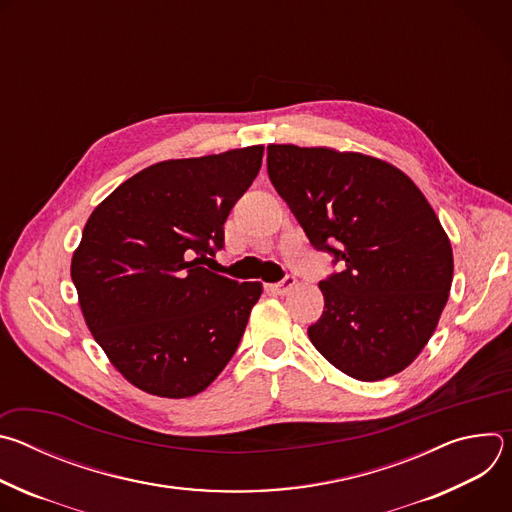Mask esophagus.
Here are the masks:
<instances>
[{
  "label": "esophagus",
  "instance_id": "obj_1",
  "mask_svg": "<svg viewBox=\"0 0 512 512\" xmlns=\"http://www.w3.org/2000/svg\"><path fill=\"white\" fill-rule=\"evenodd\" d=\"M298 285V279L294 277V275H285L279 283H275V285H271V289L275 291L277 296H285L289 289H294Z\"/></svg>",
  "mask_w": 512,
  "mask_h": 512
}]
</instances>
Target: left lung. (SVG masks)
<instances>
[{
  "instance_id": "8db88e82",
  "label": "left lung",
  "mask_w": 512,
  "mask_h": 512,
  "mask_svg": "<svg viewBox=\"0 0 512 512\" xmlns=\"http://www.w3.org/2000/svg\"><path fill=\"white\" fill-rule=\"evenodd\" d=\"M267 172L310 243L342 271L320 281L308 328L344 375L381 381L407 369L446 308L454 253L423 192L389 162L332 148L267 145Z\"/></svg>"
}]
</instances>
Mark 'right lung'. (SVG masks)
<instances>
[{"label": "right lung", "instance_id": "add662e5", "mask_svg": "<svg viewBox=\"0 0 512 512\" xmlns=\"http://www.w3.org/2000/svg\"><path fill=\"white\" fill-rule=\"evenodd\" d=\"M261 160L263 145H249L158 162L91 212L70 277L93 338L133 387L192 397L233 358L263 285L204 265Z\"/></svg>", "mask_w": 512, "mask_h": 512}]
</instances>
